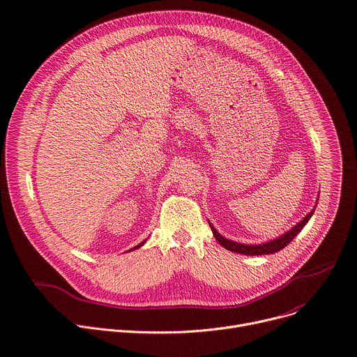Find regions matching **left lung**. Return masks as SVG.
I'll return each mask as SVG.
<instances>
[{
	"label": "left lung",
	"mask_w": 357,
	"mask_h": 357,
	"mask_svg": "<svg viewBox=\"0 0 357 357\" xmlns=\"http://www.w3.org/2000/svg\"><path fill=\"white\" fill-rule=\"evenodd\" d=\"M313 211H314V209H313ZM313 211H310L309 215H307L302 222H299V223L295 226V228H291L289 232H286V234L282 235L280 238H278V239H275V241H271V242H268V243H262V245H243V243H238V242H234V241H228L226 238H223L222 235H219L211 223H209V226H211V229H212V232H213L215 239H216L225 249L236 252V253H241V255H268V253H275V252L282 250L284 246H287L291 241H294V238L305 228V225L307 223V220H309L310 216L313 215Z\"/></svg>",
	"instance_id": "8db88e82"
}]
</instances>
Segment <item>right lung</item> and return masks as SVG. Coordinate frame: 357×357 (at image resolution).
Here are the masks:
<instances>
[{
	"label": "right lung",
	"mask_w": 357,
	"mask_h": 357,
	"mask_svg": "<svg viewBox=\"0 0 357 357\" xmlns=\"http://www.w3.org/2000/svg\"><path fill=\"white\" fill-rule=\"evenodd\" d=\"M144 243H145V241H144V242H142V243H141V245H144ZM141 245H137V246H135V248H132V249H131V250H134V249H138V248H139V246H141Z\"/></svg>",
	"instance_id": "1"
}]
</instances>
